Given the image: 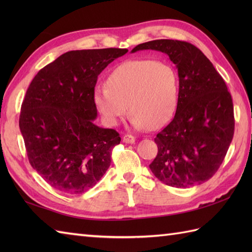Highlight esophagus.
I'll return each mask as SVG.
<instances>
[{
	"mask_svg": "<svg viewBox=\"0 0 252 252\" xmlns=\"http://www.w3.org/2000/svg\"><path fill=\"white\" fill-rule=\"evenodd\" d=\"M123 142L126 144H133L135 142V137L133 135H125L123 136Z\"/></svg>",
	"mask_w": 252,
	"mask_h": 252,
	"instance_id": "esophagus-1",
	"label": "esophagus"
}]
</instances>
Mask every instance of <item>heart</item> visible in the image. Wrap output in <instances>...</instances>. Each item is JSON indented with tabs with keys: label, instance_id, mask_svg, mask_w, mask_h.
Listing matches in <instances>:
<instances>
[{
	"label": "heart",
	"instance_id": "obj_1",
	"mask_svg": "<svg viewBox=\"0 0 252 252\" xmlns=\"http://www.w3.org/2000/svg\"><path fill=\"white\" fill-rule=\"evenodd\" d=\"M107 88L97 87L96 108L109 126L126 114L136 127L157 129L173 115L178 101V76L168 63L131 60L120 63L107 78Z\"/></svg>",
	"mask_w": 252,
	"mask_h": 252
}]
</instances>
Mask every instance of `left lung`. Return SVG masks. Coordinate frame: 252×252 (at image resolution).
Here are the masks:
<instances>
[{
    "mask_svg": "<svg viewBox=\"0 0 252 252\" xmlns=\"http://www.w3.org/2000/svg\"><path fill=\"white\" fill-rule=\"evenodd\" d=\"M143 50L167 54L179 74L175 115L155 137L158 154L149 168L165 185H199L215 175L231 145L232 96L212 63L189 42L154 40L136 45L131 53Z\"/></svg>",
    "mask_w": 252,
    "mask_h": 252,
    "instance_id": "obj_1",
    "label": "left lung"
}]
</instances>
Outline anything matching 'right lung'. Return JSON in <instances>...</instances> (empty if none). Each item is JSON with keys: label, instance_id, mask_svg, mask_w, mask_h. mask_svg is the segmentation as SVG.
Returning <instances> with one entry per match:
<instances>
[{"label": "right lung", "instance_id": "right-lung-1", "mask_svg": "<svg viewBox=\"0 0 252 252\" xmlns=\"http://www.w3.org/2000/svg\"><path fill=\"white\" fill-rule=\"evenodd\" d=\"M126 49L70 51L42 68L21 105L19 127L29 162L47 183L82 194L97 183L121 137L94 125L98 74Z\"/></svg>", "mask_w": 252, "mask_h": 252}]
</instances>
